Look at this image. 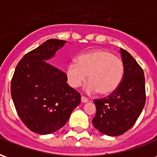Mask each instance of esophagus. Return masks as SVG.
<instances>
[{
    "mask_svg": "<svg viewBox=\"0 0 157 157\" xmlns=\"http://www.w3.org/2000/svg\"><path fill=\"white\" fill-rule=\"evenodd\" d=\"M81 100H82V102H83V103H86V102H88V99L86 98H85V97H82V98H81Z\"/></svg>",
    "mask_w": 157,
    "mask_h": 157,
    "instance_id": "1",
    "label": "esophagus"
}]
</instances>
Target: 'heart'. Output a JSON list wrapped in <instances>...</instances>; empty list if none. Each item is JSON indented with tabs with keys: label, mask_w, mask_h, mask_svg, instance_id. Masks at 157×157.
<instances>
[{
	"label": "heart",
	"mask_w": 157,
	"mask_h": 157,
	"mask_svg": "<svg viewBox=\"0 0 157 157\" xmlns=\"http://www.w3.org/2000/svg\"><path fill=\"white\" fill-rule=\"evenodd\" d=\"M87 75L89 82L85 86L86 92L108 95L114 92L123 81L124 65L111 52L96 49L80 55L76 61L70 62L65 68L67 82L73 88L82 86Z\"/></svg>",
	"instance_id": "b5f03b06"
}]
</instances>
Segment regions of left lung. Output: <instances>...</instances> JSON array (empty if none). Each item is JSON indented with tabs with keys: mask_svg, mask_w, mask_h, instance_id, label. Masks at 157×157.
I'll return each mask as SVG.
<instances>
[{
	"mask_svg": "<svg viewBox=\"0 0 157 157\" xmlns=\"http://www.w3.org/2000/svg\"><path fill=\"white\" fill-rule=\"evenodd\" d=\"M124 75L120 85L108 98L94 100L97 109L92 124L98 131L118 136L135 124L145 103V75L128 52L120 48Z\"/></svg>",
	"mask_w": 157,
	"mask_h": 157,
	"instance_id": "obj_1",
	"label": "left lung"
}]
</instances>
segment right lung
Segmentation results:
<instances>
[{
    "mask_svg": "<svg viewBox=\"0 0 157 157\" xmlns=\"http://www.w3.org/2000/svg\"><path fill=\"white\" fill-rule=\"evenodd\" d=\"M66 41L48 39L26 54L16 67L11 94L28 128L39 135L57 131L80 104L81 95L66 83L65 73L48 63Z\"/></svg>",
    "mask_w": 157,
    "mask_h": 157,
    "instance_id": "1",
    "label": "right lung"
}]
</instances>
